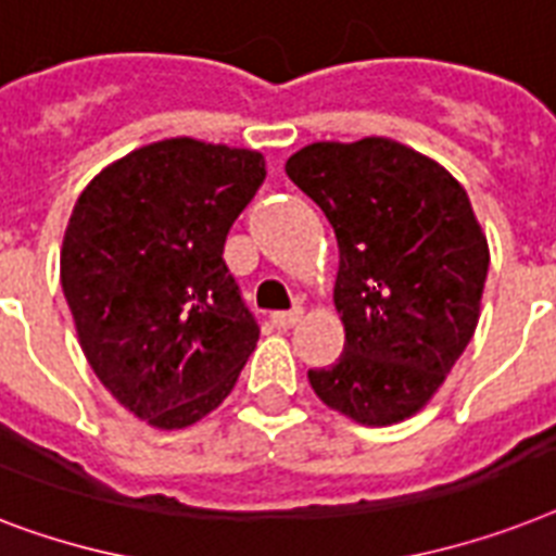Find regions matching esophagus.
<instances>
[{
  "instance_id": "34e87169",
  "label": "esophagus",
  "mask_w": 556,
  "mask_h": 556,
  "mask_svg": "<svg viewBox=\"0 0 556 556\" xmlns=\"http://www.w3.org/2000/svg\"><path fill=\"white\" fill-rule=\"evenodd\" d=\"M301 315H304V309H290V313H273V324L278 327V330H290V327H295V324L301 321Z\"/></svg>"
}]
</instances>
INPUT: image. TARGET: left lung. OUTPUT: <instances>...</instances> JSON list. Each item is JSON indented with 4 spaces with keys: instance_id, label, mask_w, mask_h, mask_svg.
Returning a JSON list of instances; mask_svg holds the SVG:
<instances>
[{
    "instance_id": "1",
    "label": "left lung",
    "mask_w": 556,
    "mask_h": 556,
    "mask_svg": "<svg viewBox=\"0 0 556 556\" xmlns=\"http://www.w3.org/2000/svg\"><path fill=\"white\" fill-rule=\"evenodd\" d=\"M287 175L336 229L344 353L306 379L327 407L384 428L419 413L479 321L491 252L445 166L388 137L313 143Z\"/></svg>"
}]
</instances>
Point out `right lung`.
I'll return each mask as SVG.
<instances>
[{"mask_svg": "<svg viewBox=\"0 0 556 556\" xmlns=\"http://www.w3.org/2000/svg\"><path fill=\"white\" fill-rule=\"evenodd\" d=\"M264 177L261 152L172 137L114 160L74 203L60 281L79 348L152 428L201 421L255 350L224 243Z\"/></svg>", "mask_w": 556, "mask_h": 556, "instance_id": "right-lung-1", "label": "right lung"}]
</instances>
